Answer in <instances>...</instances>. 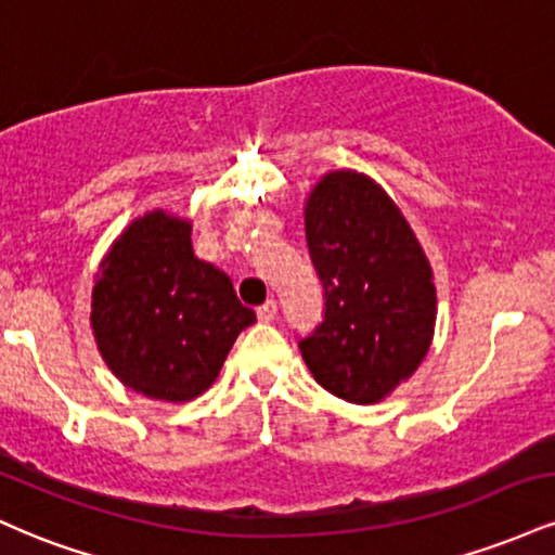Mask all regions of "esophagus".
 <instances>
[{
    "label": "esophagus",
    "instance_id": "34e87169",
    "mask_svg": "<svg viewBox=\"0 0 555 555\" xmlns=\"http://www.w3.org/2000/svg\"><path fill=\"white\" fill-rule=\"evenodd\" d=\"M258 321H263V323H269V321H273V318H276V299H266L263 305H258Z\"/></svg>",
    "mask_w": 555,
    "mask_h": 555
}]
</instances>
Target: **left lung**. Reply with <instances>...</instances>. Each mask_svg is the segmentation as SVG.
Listing matches in <instances>:
<instances>
[{
  "label": "left lung",
  "instance_id": "8db88e82",
  "mask_svg": "<svg viewBox=\"0 0 555 555\" xmlns=\"http://www.w3.org/2000/svg\"><path fill=\"white\" fill-rule=\"evenodd\" d=\"M305 240L323 286V321L297 339L305 365L334 397L380 401L430 347L428 258L391 197L358 171H334L315 184Z\"/></svg>",
  "mask_w": 555,
  "mask_h": 555
}]
</instances>
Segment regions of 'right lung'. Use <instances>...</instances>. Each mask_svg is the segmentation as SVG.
Instances as JSON below:
<instances>
[{
	"label": "right lung",
	"mask_w": 555,
	"mask_h": 555,
	"mask_svg": "<svg viewBox=\"0 0 555 555\" xmlns=\"http://www.w3.org/2000/svg\"><path fill=\"white\" fill-rule=\"evenodd\" d=\"M91 323L101 358L127 388L188 401L214 384L256 313L224 271L193 256L188 221L154 211L132 221L101 263Z\"/></svg>",
	"instance_id": "obj_1"
}]
</instances>
